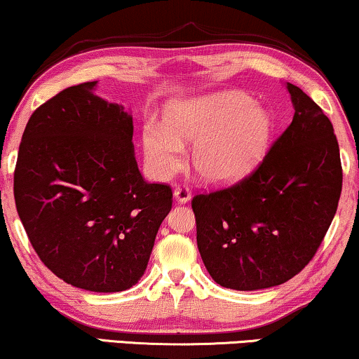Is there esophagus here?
<instances>
[{
	"instance_id": "obj_1",
	"label": "esophagus",
	"mask_w": 359,
	"mask_h": 359,
	"mask_svg": "<svg viewBox=\"0 0 359 359\" xmlns=\"http://www.w3.org/2000/svg\"><path fill=\"white\" fill-rule=\"evenodd\" d=\"M174 196L179 203H187L191 198V191L187 185H177L174 189Z\"/></svg>"
}]
</instances>
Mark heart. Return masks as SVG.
<instances>
[{
    "label": "heart",
    "instance_id": "1",
    "mask_svg": "<svg viewBox=\"0 0 359 359\" xmlns=\"http://www.w3.org/2000/svg\"><path fill=\"white\" fill-rule=\"evenodd\" d=\"M168 127L149 125L144 130L146 154L158 172L172 174L180 168V140H198L194 151L196 172L208 182L228 184L244 179L264 161L273 117L250 95L224 90L174 107Z\"/></svg>",
    "mask_w": 359,
    "mask_h": 359
}]
</instances>
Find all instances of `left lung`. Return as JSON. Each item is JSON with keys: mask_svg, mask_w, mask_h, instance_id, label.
Returning <instances> with one entry per match:
<instances>
[{"mask_svg": "<svg viewBox=\"0 0 359 359\" xmlns=\"http://www.w3.org/2000/svg\"><path fill=\"white\" fill-rule=\"evenodd\" d=\"M286 88L294 117L254 172L191 200L201 260L229 290L291 280L316 255L337 213L343 174L332 122L302 89Z\"/></svg>", "mask_w": 359, "mask_h": 359, "instance_id": "8db88e82", "label": "left lung"}]
</instances>
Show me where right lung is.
Listing matches in <instances>:
<instances>
[{"instance_id":"right-lung-1","label":"right lung","mask_w":359,"mask_h":359,"mask_svg":"<svg viewBox=\"0 0 359 359\" xmlns=\"http://www.w3.org/2000/svg\"><path fill=\"white\" fill-rule=\"evenodd\" d=\"M63 89L30 115L19 144L14 200L40 260L94 292L125 291L148 266L172 189L148 184L135 159L133 118L94 94Z\"/></svg>"}]
</instances>
